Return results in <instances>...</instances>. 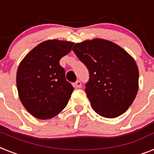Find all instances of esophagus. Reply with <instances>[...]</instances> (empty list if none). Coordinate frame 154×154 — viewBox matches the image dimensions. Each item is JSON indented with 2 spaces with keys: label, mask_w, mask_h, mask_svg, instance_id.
I'll return each mask as SVG.
<instances>
[{
  "label": "esophagus",
  "mask_w": 154,
  "mask_h": 154,
  "mask_svg": "<svg viewBox=\"0 0 154 154\" xmlns=\"http://www.w3.org/2000/svg\"><path fill=\"white\" fill-rule=\"evenodd\" d=\"M75 85L76 88H81V87H82V83H81V82H80L79 80H77V81L75 82Z\"/></svg>",
  "instance_id": "obj_1"
}]
</instances>
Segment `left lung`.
I'll return each instance as SVG.
<instances>
[{"mask_svg":"<svg viewBox=\"0 0 154 154\" xmlns=\"http://www.w3.org/2000/svg\"><path fill=\"white\" fill-rule=\"evenodd\" d=\"M72 50L89 70L85 92L94 111L106 118L124 113L138 91L139 71L133 58L103 39L77 43Z\"/></svg>","mask_w":154,"mask_h":154,"instance_id":"obj_1","label":"left lung"}]
</instances>
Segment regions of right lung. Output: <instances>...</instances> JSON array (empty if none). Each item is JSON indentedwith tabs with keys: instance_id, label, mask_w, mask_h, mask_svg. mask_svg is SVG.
<instances>
[{
	"instance_id": "1",
	"label": "right lung",
	"mask_w": 154,
	"mask_h": 154,
	"mask_svg": "<svg viewBox=\"0 0 154 154\" xmlns=\"http://www.w3.org/2000/svg\"><path fill=\"white\" fill-rule=\"evenodd\" d=\"M73 42L49 40L34 48L19 65L17 89L23 106L40 119L54 117L67 106L74 88L59 64Z\"/></svg>"
}]
</instances>
